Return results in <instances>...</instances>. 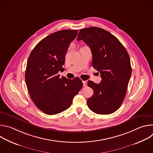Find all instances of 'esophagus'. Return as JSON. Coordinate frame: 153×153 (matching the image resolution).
I'll use <instances>...</instances> for the list:
<instances>
[{
	"label": "esophagus",
	"mask_w": 153,
	"mask_h": 153,
	"mask_svg": "<svg viewBox=\"0 0 153 153\" xmlns=\"http://www.w3.org/2000/svg\"><path fill=\"white\" fill-rule=\"evenodd\" d=\"M83 85L84 87L87 85V83H86V81H83Z\"/></svg>",
	"instance_id": "1"
}]
</instances>
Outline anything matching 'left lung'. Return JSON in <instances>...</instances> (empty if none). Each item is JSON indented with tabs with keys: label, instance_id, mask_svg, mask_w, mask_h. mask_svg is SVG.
I'll return each mask as SVG.
<instances>
[{
	"label": "left lung",
	"instance_id": "obj_1",
	"mask_svg": "<svg viewBox=\"0 0 153 153\" xmlns=\"http://www.w3.org/2000/svg\"><path fill=\"white\" fill-rule=\"evenodd\" d=\"M81 40L91 48L92 65L102 78L99 84L88 81L94 94L87 105L96 114H111L122 105L131 76L129 54L114 36L100 28L81 29L77 41Z\"/></svg>",
	"mask_w": 153,
	"mask_h": 153
}]
</instances>
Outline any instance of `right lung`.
I'll return each mask as SVG.
<instances>
[{
	"mask_svg": "<svg viewBox=\"0 0 153 153\" xmlns=\"http://www.w3.org/2000/svg\"><path fill=\"white\" fill-rule=\"evenodd\" d=\"M78 30H61L40 41L28 57L25 82L30 97L40 110L48 115L70 107L83 86L78 77L73 80L57 73L63 69L65 57Z\"/></svg>",
	"mask_w": 153,
	"mask_h": 153,
	"instance_id": "obj_1",
	"label": "right lung"
}]
</instances>
